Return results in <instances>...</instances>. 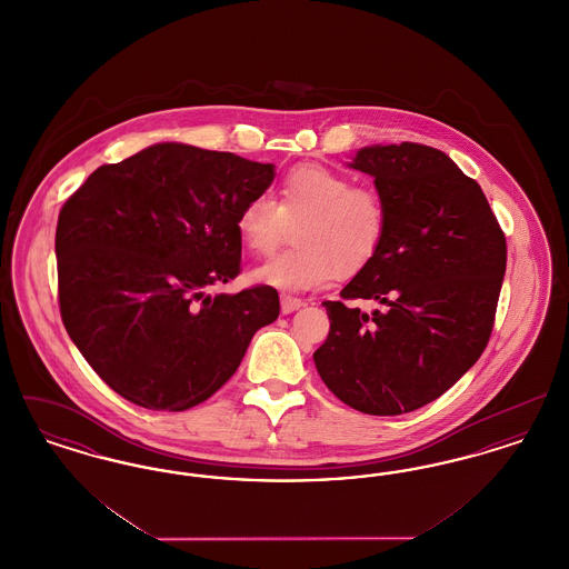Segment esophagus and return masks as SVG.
<instances>
[{"instance_id":"34e87169","label":"esophagus","mask_w":569,"mask_h":569,"mask_svg":"<svg viewBox=\"0 0 569 569\" xmlns=\"http://www.w3.org/2000/svg\"><path fill=\"white\" fill-rule=\"evenodd\" d=\"M300 307H305L302 298L281 295V313H292V311H298Z\"/></svg>"}]
</instances>
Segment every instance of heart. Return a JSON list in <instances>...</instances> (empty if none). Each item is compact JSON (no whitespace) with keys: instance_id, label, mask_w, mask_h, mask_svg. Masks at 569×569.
I'll list each match as a JSON object with an SVG mask.
<instances>
[{"instance_id":"obj_1","label":"heart","mask_w":569,"mask_h":569,"mask_svg":"<svg viewBox=\"0 0 569 569\" xmlns=\"http://www.w3.org/2000/svg\"><path fill=\"white\" fill-rule=\"evenodd\" d=\"M290 226H297V244L260 264L253 279L305 292L376 258L388 230V207L378 190L353 186L348 174L320 163H305L279 181L274 198L256 193L237 217L244 247L256 256L272 253L288 239Z\"/></svg>"}]
</instances>
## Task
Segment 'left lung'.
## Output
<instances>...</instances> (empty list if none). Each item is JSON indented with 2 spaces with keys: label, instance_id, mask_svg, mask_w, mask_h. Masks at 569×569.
<instances>
[{
  "label": "left lung",
  "instance_id": "left-lung-1",
  "mask_svg": "<svg viewBox=\"0 0 569 569\" xmlns=\"http://www.w3.org/2000/svg\"><path fill=\"white\" fill-rule=\"evenodd\" d=\"M376 179L388 230L376 258L325 300L330 332L313 353L328 390L371 416L427 406L487 348L508 247L482 188L443 151L365 147L350 163ZM350 299H378L365 315Z\"/></svg>",
  "mask_w": 569,
  "mask_h": 569
}]
</instances>
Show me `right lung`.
I'll list each match as a JSON object with an SVG mask.
<instances>
[{
	"instance_id": "1",
	"label": "right lung",
	"mask_w": 569,
	"mask_h": 569,
	"mask_svg": "<svg viewBox=\"0 0 569 569\" xmlns=\"http://www.w3.org/2000/svg\"><path fill=\"white\" fill-rule=\"evenodd\" d=\"M272 163L160 142L104 163L59 211L61 320L91 369L123 399L183 411L234 376L279 295H207L241 272L237 217L269 190Z\"/></svg>"
}]
</instances>
